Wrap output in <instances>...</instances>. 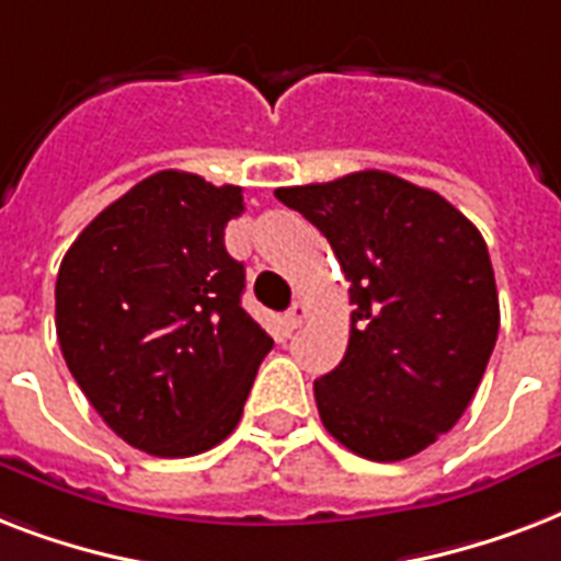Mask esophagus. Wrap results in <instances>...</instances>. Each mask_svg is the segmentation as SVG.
Listing matches in <instances>:
<instances>
[{"label":"esophagus","mask_w":561,"mask_h":561,"mask_svg":"<svg viewBox=\"0 0 561 561\" xmlns=\"http://www.w3.org/2000/svg\"><path fill=\"white\" fill-rule=\"evenodd\" d=\"M306 317H308V308L302 306V302H294L288 314H285V325L294 332V329H299V325L306 323Z\"/></svg>","instance_id":"34e87169"}]
</instances>
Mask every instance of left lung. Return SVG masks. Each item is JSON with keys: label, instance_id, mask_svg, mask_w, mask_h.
<instances>
[{"label": "left lung", "instance_id": "left-lung-1", "mask_svg": "<svg viewBox=\"0 0 561 561\" xmlns=\"http://www.w3.org/2000/svg\"><path fill=\"white\" fill-rule=\"evenodd\" d=\"M350 282V346L314 381L325 431L358 457L408 460L457 425L495 350L501 308L478 227L387 171L276 188Z\"/></svg>", "mask_w": 561, "mask_h": 561}]
</instances>
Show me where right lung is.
<instances>
[{
    "label": "right lung",
    "mask_w": 561,
    "mask_h": 561,
    "mask_svg": "<svg viewBox=\"0 0 561 561\" xmlns=\"http://www.w3.org/2000/svg\"><path fill=\"white\" fill-rule=\"evenodd\" d=\"M238 186L157 171L66 250L55 325L75 381L127 445L209 451L236 431L273 337L241 308L244 264L224 229Z\"/></svg>",
    "instance_id": "obj_1"
}]
</instances>
